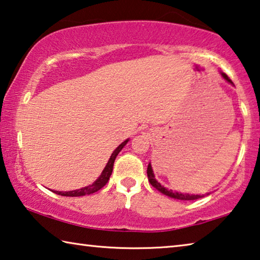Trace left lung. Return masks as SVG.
I'll return each mask as SVG.
<instances>
[{"mask_svg":"<svg viewBox=\"0 0 260 260\" xmlns=\"http://www.w3.org/2000/svg\"><path fill=\"white\" fill-rule=\"evenodd\" d=\"M222 77L226 79L227 82L233 84L231 78H229L226 74H222ZM147 177H148V181H150L152 186H154L156 190H159L161 193L168 196V197H172V198H175V199H181V201H194V199H199V198L203 197V196H201V194H186V193L173 192L172 190H167L166 188H164V186L155 180V176H154V174H153L151 164L148 165V167H147Z\"/></svg>","mask_w":260,"mask_h":260,"instance_id":"obj_1","label":"left lung"}]
</instances>
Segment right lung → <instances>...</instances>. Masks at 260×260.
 Wrapping results in <instances>:
<instances>
[{"label":"right lung","instance_id":"right-lung-1","mask_svg":"<svg viewBox=\"0 0 260 260\" xmlns=\"http://www.w3.org/2000/svg\"><path fill=\"white\" fill-rule=\"evenodd\" d=\"M129 142V139H126L123 142L121 145H118V147L116 148L113 152L112 156L109 158L108 164L106 165V167L104 169V172L101 173L100 177L98 178V180L93 183V184L88 185V186H85V188L82 189H78V190H74V191H66V192H62V191H53V192L57 193V194H61V196H66V197H79V196H85V194H91L93 192H96V191H99L101 188H104V186L107 184V182L109 180L110 175H112V172H113V167H114V161L116 159V156L118 153L121 152V150L123 147L125 146V144Z\"/></svg>","mask_w":260,"mask_h":260}]
</instances>
